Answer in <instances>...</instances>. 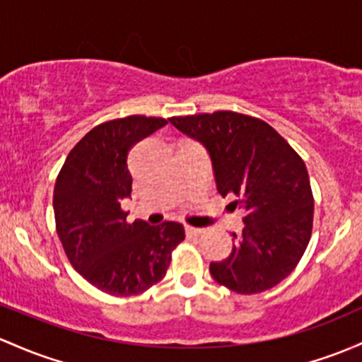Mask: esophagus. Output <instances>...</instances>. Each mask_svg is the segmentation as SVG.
I'll return each mask as SVG.
<instances>
[{"instance_id":"1","label":"esophagus","mask_w":362,"mask_h":362,"mask_svg":"<svg viewBox=\"0 0 362 362\" xmlns=\"http://www.w3.org/2000/svg\"><path fill=\"white\" fill-rule=\"evenodd\" d=\"M204 232V230L202 228H196V226H185V233H187L189 237H197V235H201V233Z\"/></svg>"}]
</instances>
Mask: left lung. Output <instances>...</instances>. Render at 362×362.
<instances>
[{
    "label": "left lung",
    "mask_w": 362,
    "mask_h": 362,
    "mask_svg": "<svg viewBox=\"0 0 362 362\" xmlns=\"http://www.w3.org/2000/svg\"><path fill=\"white\" fill-rule=\"evenodd\" d=\"M170 123L204 146L218 192L245 211L242 235L233 233L226 259L209 264L211 276L245 296L275 287L311 239L315 201L304 161L273 127L247 115L214 111Z\"/></svg>",
    "instance_id": "left-lung-1"
}]
</instances>
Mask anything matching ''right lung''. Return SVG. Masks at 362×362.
I'll return each mask as SVG.
<instances>
[{
  "instance_id": "right-lung-1",
  "label": "right lung",
  "mask_w": 362,
  "mask_h": 362,
  "mask_svg": "<svg viewBox=\"0 0 362 362\" xmlns=\"http://www.w3.org/2000/svg\"><path fill=\"white\" fill-rule=\"evenodd\" d=\"M166 123L134 115L94 127L70 151L57 178L54 220L66 257L90 285L110 296H136L158 284L185 237L177 221L127 223L120 208L132 192L127 154Z\"/></svg>"
}]
</instances>
